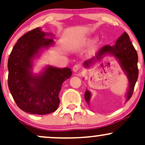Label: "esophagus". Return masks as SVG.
Segmentation results:
<instances>
[{"instance_id":"esophagus-1","label":"esophagus","mask_w":145,"mask_h":145,"mask_svg":"<svg viewBox=\"0 0 145 145\" xmlns=\"http://www.w3.org/2000/svg\"><path fill=\"white\" fill-rule=\"evenodd\" d=\"M80 67L79 65H74V67H73V71H74V72H78V71L80 70Z\"/></svg>"}]
</instances>
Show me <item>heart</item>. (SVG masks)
Listing matches in <instances>:
<instances>
[{"mask_svg":"<svg viewBox=\"0 0 145 145\" xmlns=\"http://www.w3.org/2000/svg\"><path fill=\"white\" fill-rule=\"evenodd\" d=\"M96 39V38H86V39L84 40H83V44H86V45H89L90 44H92L95 40Z\"/></svg>","mask_w":145,"mask_h":145,"instance_id":"1","label":"heart"}]
</instances>
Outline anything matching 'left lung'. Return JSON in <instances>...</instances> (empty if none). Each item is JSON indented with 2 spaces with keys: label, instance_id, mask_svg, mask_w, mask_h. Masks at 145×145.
Instances as JSON below:
<instances>
[{
  "label": "left lung",
  "instance_id": "8db88e82",
  "mask_svg": "<svg viewBox=\"0 0 145 145\" xmlns=\"http://www.w3.org/2000/svg\"><path fill=\"white\" fill-rule=\"evenodd\" d=\"M107 56L113 57L116 59L128 78V86L125 95V101L127 102L131 98L133 93L134 86L138 76V69L137 66V53L126 32L123 33L118 38L114 45H107L103 47L98 52L95 57L84 63V67L88 69L97 63H100ZM91 97V92L86 89L84 94V98L88 105H90Z\"/></svg>",
  "mask_w": 145,
  "mask_h": 145
}]
</instances>
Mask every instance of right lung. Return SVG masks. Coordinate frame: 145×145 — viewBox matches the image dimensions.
<instances>
[{"mask_svg": "<svg viewBox=\"0 0 145 145\" xmlns=\"http://www.w3.org/2000/svg\"><path fill=\"white\" fill-rule=\"evenodd\" d=\"M54 37L42 27L32 29L19 38L8 57V88L17 106L26 113L45 115L57 110L62 84L71 76L70 68L50 65L38 74L33 72L35 60L55 45Z\"/></svg>", "mask_w": 145, "mask_h": 145, "instance_id": "obj_1", "label": "right lung"}]
</instances>
